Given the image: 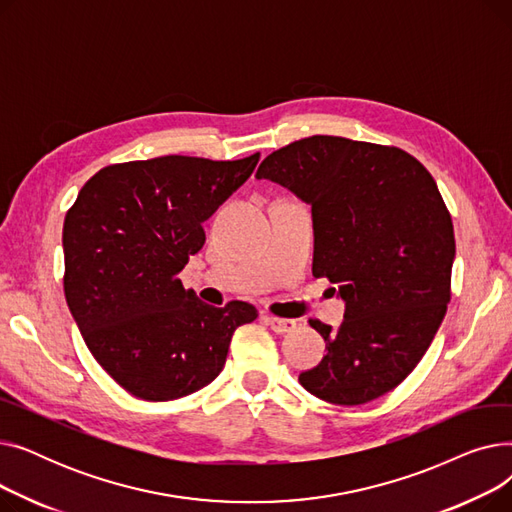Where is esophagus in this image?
I'll use <instances>...</instances> for the list:
<instances>
[{
  "label": "esophagus",
  "mask_w": 512,
  "mask_h": 512,
  "mask_svg": "<svg viewBox=\"0 0 512 512\" xmlns=\"http://www.w3.org/2000/svg\"><path fill=\"white\" fill-rule=\"evenodd\" d=\"M263 319H265V324L278 334H288L297 328V321L294 319H284V317H276V315H263Z\"/></svg>",
  "instance_id": "34e87169"
}]
</instances>
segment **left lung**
Returning a JSON list of instances; mask_svg holds the SVG:
<instances>
[{"mask_svg": "<svg viewBox=\"0 0 512 512\" xmlns=\"http://www.w3.org/2000/svg\"><path fill=\"white\" fill-rule=\"evenodd\" d=\"M257 178L311 203L313 276L346 301L338 332L309 319L328 353L301 386L344 407L390 392L425 355L452 297L454 228L436 180L394 145L326 134L270 153Z\"/></svg>", "mask_w": 512, "mask_h": 512, "instance_id": "8db88e82", "label": "left lung"}]
</instances>
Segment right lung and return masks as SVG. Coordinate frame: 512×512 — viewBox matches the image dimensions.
Wrapping results in <instances>:
<instances>
[{
    "instance_id": "right-lung-1",
    "label": "right lung",
    "mask_w": 512,
    "mask_h": 512,
    "mask_svg": "<svg viewBox=\"0 0 512 512\" xmlns=\"http://www.w3.org/2000/svg\"><path fill=\"white\" fill-rule=\"evenodd\" d=\"M234 161L164 155L91 176L64 220V294L95 361L132 396L176 400L218 378L245 301L211 307L178 278L205 242L203 220L245 182Z\"/></svg>"
}]
</instances>
